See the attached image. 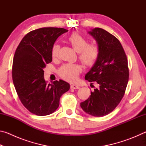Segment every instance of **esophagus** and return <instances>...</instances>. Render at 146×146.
I'll list each match as a JSON object with an SVG mask.
<instances>
[{
	"label": "esophagus",
	"mask_w": 146,
	"mask_h": 146,
	"mask_svg": "<svg viewBox=\"0 0 146 146\" xmlns=\"http://www.w3.org/2000/svg\"><path fill=\"white\" fill-rule=\"evenodd\" d=\"M70 88L71 89H74V90H78V89L80 88V87H79L78 86L75 85V84H71Z\"/></svg>",
	"instance_id": "esophagus-1"
}]
</instances>
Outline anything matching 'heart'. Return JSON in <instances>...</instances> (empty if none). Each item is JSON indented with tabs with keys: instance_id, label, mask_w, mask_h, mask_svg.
I'll use <instances>...</instances> for the list:
<instances>
[{
	"instance_id": "heart-1",
	"label": "heart",
	"mask_w": 146,
	"mask_h": 146,
	"mask_svg": "<svg viewBox=\"0 0 146 146\" xmlns=\"http://www.w3.org/2000/svg\"><path fill=\"white\" fill-rule=\"evenodd\" d=\"M68 43L78 52V56L84 65L87 67H92L97 62L100 56V49L99 46L95 43H89L86 36L73 32L67 38ZM60 46L54 44L51 47V54L53 59L58 56ZM82 66L77 64H65L58 69V74L64 80L74 82L78 78L79 74L82 72Z\"/></svg>"
}]
</instances>
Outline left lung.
Masks as SVG:
<instances>
[{"label": "left lung", "mask_w": 146, "mask_h": 146, "mask_svg": "<svg viewBox=\"0 0 146 146\" xmlns=\"http://www.w3.org/2000/svg\"><path fill=\"white\" fill-rule=\"evenodd\" d=\"M89 33L97 40L100 53L85 79L91 87L93 84L98 87L80 106L88 114L100 117L113 111L122 99L129 80V68L127 56L118 38L99 28Z\"/></svg>", "instance_id": "1"}]
</instances>
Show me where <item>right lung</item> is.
Masks as SVG:
<instances>
[{
	"label": "right lung",
	"mask_w": 146,
	"mask_h": 146,
	"mask_svg": "<svg viewBox=\"0 0 146 146\" xmlns=\"http://www.w3.org/2000/svg\"><path fill=\"white\" fill-rule=\"evenodd\" d=\"M68 29L42 28L27 33L15 53L12 78L22 104L31 113L45 116L58 108L60 98L70 84L60 80L47 84L44 78L46 64L51 62V47Z\"/></svg>",
	"instance_id": "add662e5"
}]
</instances>
